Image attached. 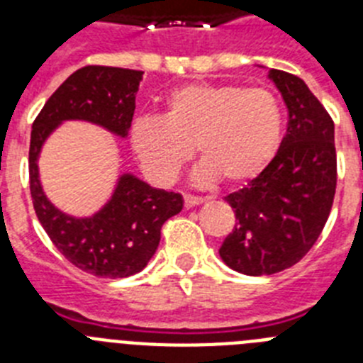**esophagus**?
Masks as SVG:
<instances>
[{
	"label": "esophagus",
	"instance_id": "34e87169",
	"mask_svg": "<svg viewBox=\"0 0 363 363\" xmlns=\"http://www.w3.org/2000/svg\"><path fill=\"white\" fill-rule=\"evenodd\" d=\"M184 201H185V207L187 209H192V207H196V205L203 203V198H198V196H191V194H185L184 196Z\"/></svg>",
	"mask_w": 363,
	"mask_h": 363
}]
</instances>
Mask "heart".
Masks as SVG:
<instances>
[{
	"mask_svg": "<svg viewBox=\"0 0 363 363\" xmlns=\"http://www.w3.org/2000/svg\"><path fill=\"white\" fill-rule=\"evenodd\" d=\"M281 133L284 114L271 91L196 83L172 92L162 118H140L133 125L130 145L156 184H172L196 147L203 158L192 174L198 185L220 178L242 185L258 178L274 160Z\"/></svg>",
	"mask_w": 363,
	"mask_h": 363,
	"instance_id": "obj_1",
	"label": "heart"
}]
</instances>
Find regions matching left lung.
Returning <instances> with one entry per match:
<instances>
[{"label": "left lung", "mask_w": 363, "mask_h": 363, "mask_svg": "<svg viewBox=\"0 0 363 363\" xmlns=\"http://www.w3.org/2000/svg\"><path fill=\"white\" fill-rule=\"evenodd\" d=\"M289 112L287 134L258 178L225 198L236 223L220 247L227 267L269 277L293 267L318 240L336 191L335 123L303 79L269 69Z\"/></svg>", "instance_id": "1"}]
</instances>
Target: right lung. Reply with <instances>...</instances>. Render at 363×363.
Returning <instances> with one entry per match:
<instances>
[{
	"label": "right lung",
	"mask_w": 363,
	"mask_h": 363,
	"mask_svg": "<svg viewBox=\"0 0 363 363\" xmlns=\"http://www.w3.org/2000/svg\"><path fill=\"white\" fill-rule=\"evenodd\" d=\"M142 79V70L83 67L57 86L32 123L28 174L38 220L70 264L99 278L142 272L158 249L162 225L184 209V198L123 172L101 209L72 216L47 198L38 162L45 142L65 121L98 125L121 140L129 136Z\"/></svg>",
	"instance_id": "add662e5"
}]
</instances>
